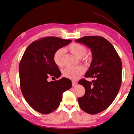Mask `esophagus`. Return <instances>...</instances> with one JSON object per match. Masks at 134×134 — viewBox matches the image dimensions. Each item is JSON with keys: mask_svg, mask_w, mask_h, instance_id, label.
I'll return each instance as SVG.
<instances>
[{"mask_svg": "<svg viewBox=\"0 0 134 134\" xmlns=\"http://www.w3.org/2000/svg\"><path fill=\"white\" fill-rule=\"evenodd\" d=\"M72 86H75L76 85H77V82H75V81H72Z\"/></svg>", "mask_w": 134, "mask_h": 134, "instance_id": "1", "label": "esophagus"}]
</instances>
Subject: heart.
Segmentation results:
<instances>
[{"label":"heart","instance_id":"b5f03b06","mask_svg":"<svg viewBox=\"0 0 134 134\" xmlns=\"http://www.w3.org/2000/svg\"><path fill=\"white\" fill-rule=\"evenodd\" d=\"M69 51L73 54L78 58L84 57L87 54V49L84 45L78 43H72L68 47ZM65 53V49L60 48L55 51L53 55V60L55 64L59 67H61L63 65L62 57ZM86 71V68L79 65L76 67L66 68L62 71V75L65 77L71 80H76L80 76L84 74Z\"/></svg>","mask_w":134,"mask_h":134}]
</instances>
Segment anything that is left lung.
<instances>
[{"instance_id": "obj_1", "label": "left lung", "mask_w": 134, "mask_h": 134, "mask_svg": "<svg viewBox=\"0 0 134 134\" xmlns=\"http://www.w3.org/2000/svg\"><path fill=\"white\" fill-rule=\"evenodd\" d=\"M76 41L86 45L92 52V61L78 83L83 86L85 94L78 98L82 110L90 114L103 111L110 106L119 92L122 82V63L114 47L101 36H85Z\"/></svg>"}]
</instances>
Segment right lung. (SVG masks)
<instances>
[{
	"label": "right lung",
	"instance_id": "1",
	"mask_svg": "<svg viewBox=\"0 0 134 134\" xmlns=\"http://www.w3.org/2000/svg\"><path fill=\"white\" fill-rule=\"evenodd\" d=\"M72 41L56 37H47L27 47L19 64L20 88L26 102L34 110L48 114L59 106L63 93L72 87L66 77L48 82L49 76L59 78L61 72L53 60L58 49Z\"/></svg>",
	"mask_w": 134,
	"mask_h": 134
}]
</instances>
